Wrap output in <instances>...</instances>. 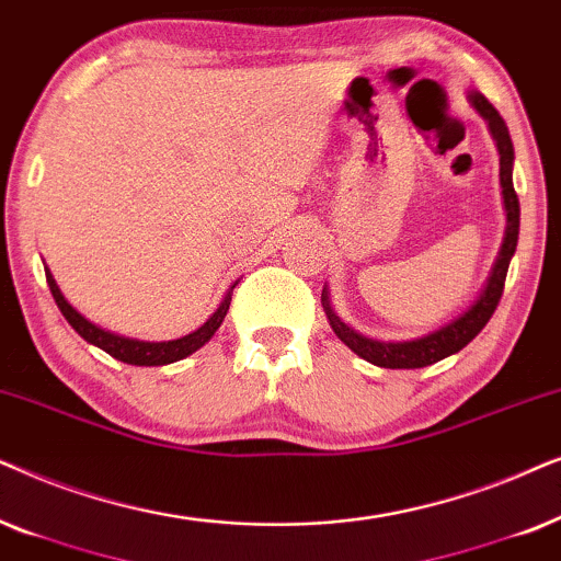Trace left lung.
<instances>
[{
    "label": "left lung",
    "instance_id": "left-lung-1",
    "mask_svg": "<svg viewBox=\"0 0 561 561\" xmlns=\"http://www.w3.org/2000/svg\"><path fill=\"white\" fill-rule=\"evenodd\" d=\"M472 104L480 110V115L490 123L492 138L497 140V151H500V184H503L507 228H505L503 245H500L497 261H495V266H492L488 287L482 289L480 300H477L472 308L465 312V316H459L457 320H451L449 325L438 328V331H433L415 341L385 343V341L367 339V335L356 333L354 328H348L346 323H343V320L331 310V305H328V295H323L325 316H328V320H331V328L335 331V335H339V339L346 343V346L354 351L356 356L367 358V362L375 364V367L421 369V367H428V364L442 362V358H446V356L457 354V351L465 348L467 343L472 341L484 325H488L492 312L497 310L500 297H503L507 266H511V256L515 253V245H518V226H520L518 194H515V190H513V144H511V133H507L505 119L500 117V112L492 107V104L484 100L482 94L474 92Z\"/></svg>",
    "mask_w": 561,
    "mask_h": 561
}]
</instances>
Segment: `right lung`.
Listing matches in <instances>:
<instances>
[{
  "label": "right lung",
  "instance_id": "1",
  "mask_svg": "<svg viewBox=\"0 0 561 561\" xmlns=\"http://www.w3.org/2000/svg\"><path fill=\"white\" fill-rule=\"evenodd\" d=\"M46 279H48L50 295H54L58 310L64 312V318L69 320V325L73 328V331H77L84 341L94 343V346H100L102 351H107V354L115 356L117 362L133 364V367H163V364H174V362H179V358L194 354V351H197L199 346H205V343L213 339L230 308V293H228L226 300L220 302V308L210 316V320H207L205 325H199L194 333L182 335V339H176V341H161V343L136 341V339H123V335H115L110 331H102V328L89 323L81 312L73 310L71 305L64 300L61 289H58L56 279L50 276L48 268H46Z\"/></svg>",
  "mask_w": 561,
  "mask_h": 561
}]
</instances>
